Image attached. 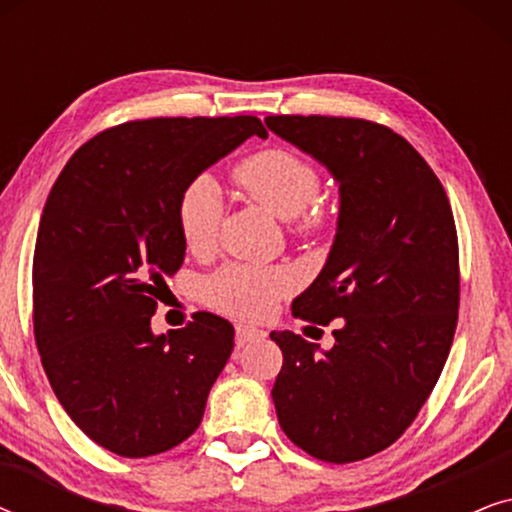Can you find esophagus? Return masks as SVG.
<instances>
[{
  "instance_id": "1",
  "label": "esophagus",
  "mask_w": 512,
  "mask_h": 512,
  "mask_svg": "<svg viewBox=\"0 0 512 512\" xmlns=\"http://www.w3.org/2000/svg\"><path fill=\"white\" fill-rule=\"evenodd\" d=\"M261 338H265V333L261 331V328L244 326V324H237V326H235V340H237V345H244V342L261 340Z\"/></svg>"
}]
</instances>
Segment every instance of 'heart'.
Wrapping results in <instances>:
<instances>
[{"mask_svg": "<svg viewBox=\"0 0 512 512\" xmlns=\"http://www.w3.org/2000/svg\"><path fill=\"white\" fill-rule=\"evenodd\" d=\"M233 181L249 200L268 209L298 237H317L333 223V207L319 195L317 165L298 151L272 146L251 153L233 167ZM223 198L212 177L188 181L177 200V228L193 256L212 254L219 244ZM293 291V275L284 268L230 263L205 279V300L214 310L242 319H261L279 298Z\"/></svg>", "mask_w": 512, "mask_h": 512, "instance_id": "obj_1", "label": "heart"}]
</instances>
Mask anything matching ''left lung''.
Listing matches in <instances>:
<instances>
[{
	"mask_svg": "<svg viewBox=\"0 0 512 512\" xmlns=\"http://www.w3.org/2000/svg\"><path fill=\"white\" fill-rule=\"evenodd\" d=\"M340 181V221L296 319L335 324L331 352L270 333L284 354L272 401L293 445L328 464L387 450L415 422L450 354L459 242L445 188L408 139L349 116H268Z\"/></svg>",
	"mask_w": 512,
	"mask_h": 512,
	"instance_id": "left-lung-1",
	"label": "left lung"
}]
</instances>
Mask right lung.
Here are the masks:
<instances>
[{
    "label": "right lung",
    "mask_w": 512,
    "mask_h": 512,
    "mask_svg": "<svg viewBox=\"0 0 512 512\" xmlns=\"http://www.w3.org/2000/svg\"><path fill=\"white\" fill-rule=\"evenodd\" d=\"M251 135H268L256 116L128 121L76 149L48 193L32 263L34 340L62 408L104 450L151 457L202 422L235 328L195 312L153 335L151 317L184 263L179 193Z\"/></svg>",
    "instance_id": "right-lung-1"
}]
</instances>
